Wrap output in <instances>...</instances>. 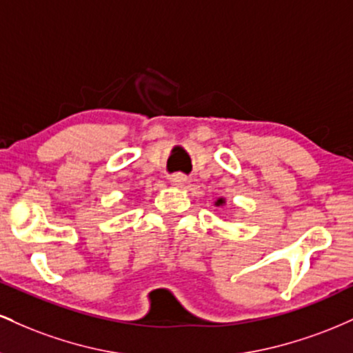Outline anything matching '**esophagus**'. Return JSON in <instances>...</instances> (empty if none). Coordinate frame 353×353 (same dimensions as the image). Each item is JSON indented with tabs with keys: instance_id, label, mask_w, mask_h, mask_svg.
Instances as JSON below:
<instances>
[{
	"instance_id": "34e87169",
	"label": "esophagus",
	"mask_w": 353,
	"mask_h": 353,
	"mask_svg": "<svg viewBox=\"0 0 353 353\" xmlns=\"http://www.w3.org/2000/svg\"><path fill=\"white\" fill-rule=\"evenodd\" d=\"M171 184L174 188H184L188 184V177L184 174H174V176H171Z\"/></svg>"
}]
</instances>
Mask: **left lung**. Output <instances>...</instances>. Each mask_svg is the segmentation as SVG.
Instances as JSON below:
<instances>
[{
  "mask_svg": "<svg viewBox=\"0 0 353 353\" xmlns=\"http://www.w3.org/2000/svg\"><path fill=\"white\" fill-rule=\"evenodd\" d=\"M214 205H217V208H222V205H225V199H224V197H219V199L214 202Z\"/></svg>",
  "mask_w": 353,
  "mask_h": 353,
  "instance_id": "obj_1",
  "label": "left lung"
}]
</instances>
